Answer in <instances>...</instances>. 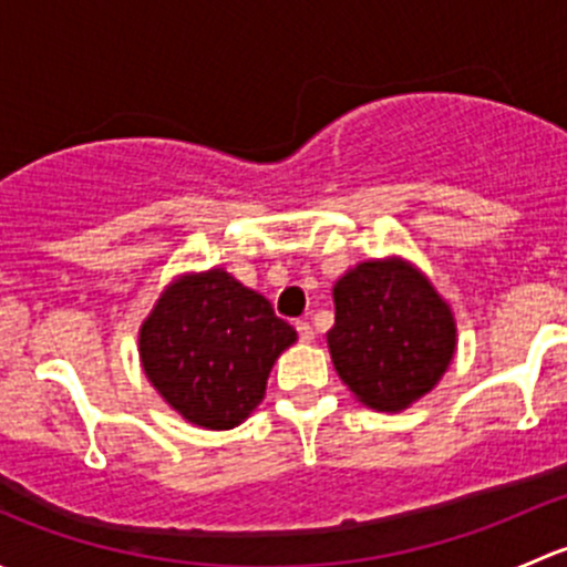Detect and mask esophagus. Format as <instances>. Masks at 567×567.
<instances>
[{
	"mask_svg": "<svg viewBox=\"0 0 567 567\" xmlns=\"http://www.w3.org/2000/svg\"><path fill=\"white\" fill-rule=\"evenodd\" d=\"M296 331H299V340L301 342H312L316 340V329H312L307 320H296Z\"/></svg>",
	"mask_w": 567,
	"mask_h": 567,
	"instance_id": "1",
	"label": "esophagus"
}]
</instances>
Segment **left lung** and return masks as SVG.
<instances>
[{
  "mask_svg": "<svg viewBox=\"0 0 567 567\" xmlns=\"http://www.w3.org/2000/svg\"><path fill=\"white\" fill-rule=\"evenodd\" d=\"M329 351L348 390L400 411L431 392L455 353V320L433 285L403 260L359 262L334 285Z\"/></svg>",
  "mask_w": 567,
  "mask_h": 567,
  "instance_id": "obj_1",
  "label": "left lung"
}]
</instances>
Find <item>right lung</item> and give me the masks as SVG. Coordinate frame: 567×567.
<instances>
[{
  "label": "right lung",
  "mask_w": 567,
  "mask_h": 567,
  "mask_svg": "<svg viewBox=\"0 0 567 567\" xmlns=\"http://www.w3.org/2000/svg\"><path fill=\"white\" fill-rule=\"evenodd\" d=\"M296 329L266 296L214 271L177 279L140 331L145 375L177 414L210 431L241 425Z\"/></svg>",
  "instance_id": "right-lung-1"
}]
</instances>
